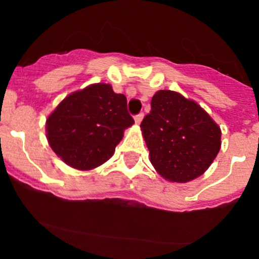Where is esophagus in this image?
<instances>
[{
    "instance_id": "esophagus-1",
    "label": "esophagus",
    "mask_w": 259,
    "mask_h": 259,
    "mask_svg": "<svg viewBox=\"0 0 259 259\" xmlns=\"http://www.w3.org/2000/svg\"><path fill=\"white\" fill-rule=\"evenodd\" d=\"M143 118H144V114L143 113H139V114H137V115H135V122H136L137 124H139V123H141Z\"/></svg>"
}]
</instances>
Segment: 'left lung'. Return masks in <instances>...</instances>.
Wrapping results in <instances>:
<instances>
[{"instance_id":"1","label":"left lung","mask_w":259,"mask_h":259,"mask_svg":"<svg viewBox=\"0 0 259 259\" xmlns=\"http://www.w3.org/2000/svg\"><path fill=\"white\" fill-rule=\"evenodd\" d=\"M141 122L150 162L164 179L187 183L202 175L221 149V128L194 101L159 91Z\"/></svg>"}]
</instances>
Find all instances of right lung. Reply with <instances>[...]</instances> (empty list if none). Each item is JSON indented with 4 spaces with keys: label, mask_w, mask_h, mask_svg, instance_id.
Masks as SVG:
<instances>
[{
    "label": "right lung",
    "mask_w": 259,
    "mask_h": 259,
    "mask_svg": "<svg viewBox=\"0 0 259 259\" xmlns=\"http://www.w3.org/2000/svg\"><path fill=\"white\" fill-rule=\"evenodd\" d=\"M135 123L124 95L98 83L77 91L47 120L48 141L68 166L92 170L114 154L123 131Z\"/></svg>",
    "instance_id": "right-lung-1"
}]
</instances>
